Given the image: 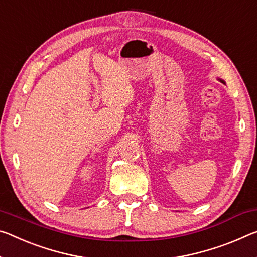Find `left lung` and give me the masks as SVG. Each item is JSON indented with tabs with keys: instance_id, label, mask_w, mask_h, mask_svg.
Returning a JSON list of instances; mask_svg holds the SVG:
<instances>
[{
	"instance_id": "left-lung-1",
	"label": "left lung",
	"mask_w": 257,
	"mask_h": 257,
	"mask_svg": "<svg viewBox=\"0 0 257 257\" xmlns=\"http://www.w3.org/2000/svg\"><path fill=\"white\" fill-rule=\"evenodd\" d=\"M218 80H219V81H221V82H223V83H224V81H223V80H221V79H218Z\"/></svg>"
}]
</instances>
